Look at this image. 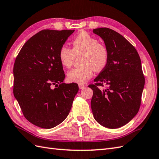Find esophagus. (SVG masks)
<instances>
[{
  "mask_svg": "<svg viewBox=\"0 0 159 159\" xmlns=\"http://www.w3.org/2000/svg\"><path fill=\"white\" fill-rule=\"evenodd\" d=\"M79 87L80 89H83V88L85 87V85L83 84H79Z\"/></svg>",
  "mask_w": 159,
  "mask_h": 159,
  "instance_id": "esophagus-1",
  "label": "esophagus"
}]
</instances>
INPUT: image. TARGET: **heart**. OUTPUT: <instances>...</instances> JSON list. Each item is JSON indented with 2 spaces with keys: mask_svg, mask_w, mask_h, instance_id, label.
Segmentation results:
<instances>
[{
  "mask_svg": "<svg viewBox=\"0 0 159 159\" xmlns=\"http://www.w3.org/2000/svg\"><path fill=\"white\" fill-rule=\"evenodd\" d=\"M72 50L66 45L61 46L58 57L61 64L66 68L72 66L76 56L82 54L80 62L83 66L72 69L68 72L69 81L84 83L93 75V70L100 71L106 66L108 50L105 45L85 31H81L72 41Z\"/></svg>",
  "mask_w": 159,
  "mask_h": 159,
  "instance_id": "obj_1",
  "label": "heart"
}]
</instances>
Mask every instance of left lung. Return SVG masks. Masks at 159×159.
<instances>
[{"instance_id":"left-lung-1","label":"left lung","mask_w":159,"mask_h":159,"mask_svg":"<svg viewBox=\"0 0 159 159\" xmlns=\"http://www.w3.org/2000/svg\"><path fill=\"white\" fill-rule=\"evenodd\" d=\"M108 50L106 66L89 85L93 91L91 109L95 120L115 129L131 121L139 111L145 79L141 60L132 45L117 32L106 27L93 30ZM108 87L101 91L98 86Z\"/></svg>"}]
</instances>
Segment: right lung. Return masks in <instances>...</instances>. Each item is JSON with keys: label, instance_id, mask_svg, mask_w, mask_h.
<instances>
[{"label": "right lung", "instance_id": "obj_1", "mask_svg": "<svg viewBox=\"0 0 159 159\" xmlns=\"http://www.w3.org/2000/svg\"><path fill=\"white\" fill-rule=\"evenodd\" d=\"M74 31H40L27 41L15 59L14 96L25 118L39 128L62 123L79 91L77 84L63 83L65 75L58 57L61 46Z\"/></svg>", "mask_w": 159, "mask_h": 159}]
</instances>
